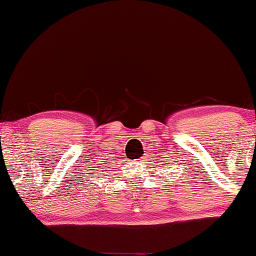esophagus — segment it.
I'll list each match as a JSON object with an SVG mask.
<instances>
[{
    "instance_id": "1",
    "label": "esophagus",
    "mask_w": 256,
    "mask_h": 256,
    "mask_svg": "<svg viewBox=\"0 0 256 256\" xmlns=\"http://www.w3.org/2000/svg\"><path fill=\"white\" fill-rule=\"evenodd\" d=\"M138 161H140V160H138Z\"/></svg>"
}]
</instances>
